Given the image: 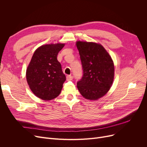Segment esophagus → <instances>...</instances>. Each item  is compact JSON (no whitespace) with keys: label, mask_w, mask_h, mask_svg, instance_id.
<instances>
[{"label":"esophagus","mask_w":147,"mask_h":147,"mask_svg":"<svg viewBox=\"0 0 147 147\" xmlns=\"http://www.w3.org/2000/svg\"><path fill=\"white\" fill-rule=\"evenodd\" d=\"M73 79V77L71 75H67V81H70L72 80Z\"/></svg>","instance_id":"obj_1"}]
</instances>
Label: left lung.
<instances>
[{
    "label": "left lung",
    "instance_id": "left-lung-1",
    "mask_svg": "<svg viewBox=\"0 0 147 147\" xmlns=\"http://www.w3.org/2000/svg\"><path fill=\"white\" fill-rule=\"evenodd\" d=\"M76 46L83 73L82 79L77 83V87L84 98L98 99L111 87L114 76L113 61L101 44L78 41Z\"/></svg>",
    "mask_w": 147,
    "mask_h": 147
}]
</instances>
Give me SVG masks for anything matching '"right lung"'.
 <instances>
[{"label": "right lung", "instance_id": "1", "mask_svg": "<svg viewBox=\"0 0 147 147\" xmlns=\"http://www.w3.org/2000/svg\"><path fill=\"white\" fill-rule=\"evenodd\" d=\"M64 45L57 43L40 46L35 51L27 67L26 79L30 89L45 101L57 97L66 80L57 60L58 53Z\"/></svg>", "mask_w": 147, "mask_h": 147}]
</instances>
